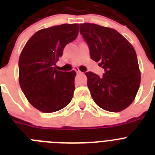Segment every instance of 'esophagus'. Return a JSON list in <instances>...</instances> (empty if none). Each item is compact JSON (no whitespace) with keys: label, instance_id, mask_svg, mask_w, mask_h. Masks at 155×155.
I'll return each mask as SVG.
<instances>
[{"label":"esophagus","instance_id":"34e87169","mask_svg":"<svg viewBox=\"0 0 155 155\" xmlns=\"http://www.w3.org/2000/svg\"><path fill=\"white\" fill-rule=\"evenodd\" d=\"M74 71H76V72H77V74H82V72H81V71L80 70H79L78 68H75V69H74Z\"/></svg>","mask_w":155,"mask_h":155}]
</instances>
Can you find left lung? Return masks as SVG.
I'll list each match as a JSON object with an SVG mask.
<instances>
[{
  "label": "left lung",
  "instance_id": "1",
  "mask_svg": "<svg viewBox=\"0 0 155 155\" xmlns=\"http://www.w3.org/2000/svg\"><path fill=\"white\" fill-rule=\"evenodd\" d=\"M80 32L87 42L90 57L105 70L100 78L87 72V87L97 105L118 113L134 102L140 84L136 52L132 45L113 28L96 24H80Z\"/></svg>",
  "mask_w": 155,
  "mask_h": 155
}]
</instances>
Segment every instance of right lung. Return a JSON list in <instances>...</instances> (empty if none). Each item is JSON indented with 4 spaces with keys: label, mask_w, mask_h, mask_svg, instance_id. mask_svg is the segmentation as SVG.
Listing matches in <instances>:
<instances>
[{
    "label": "right lung",
    "mask_w": 155,
    "mask_h": 155,
    "mask_svg": "<svg viewBox=\"0 0 155 155\" xmlns=\"http://www.w3.org/2000/svg\"><path fill=\"white\" fill-rule=\"evenodd\" d=\"M78 24H63L36 31L19 57V84L32 106L53 113L70 103L74 91L76 72L54 68L67 44L78 35Z\"/></svg>",
    "instance_id": "1"
}]
</instances>
